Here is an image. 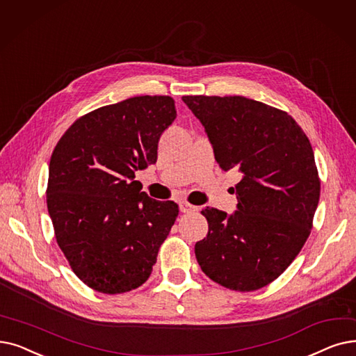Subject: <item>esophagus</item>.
Segmentation results:
<instances>
[{
	"label": "esophagus",
	"instance_id": "esophagus-1",
	"mask_svg": "<svg viewBox=\"0 0 356 356\" xmlns=\"http://www.w3.org/2000/svg\"><path fill=\"white\" fill-rule=\"evenodd\" d=\"M179 208H180V212H183V213H189V212L197 211V207H193V205H191L188 202H180Z\"/></svg>",
	"mask_w": 356,
	"mask_h": 356
}]
</instances>
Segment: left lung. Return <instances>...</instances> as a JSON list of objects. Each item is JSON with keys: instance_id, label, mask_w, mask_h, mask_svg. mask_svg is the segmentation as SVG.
<instances>
[{"instance_id": "8db88e82", "label": "left lung", "mask_w": 356, "mask_h": 356, "mask_svg": "<svg viewBox=\"0 0 356 356\" xmlns=\"http://www.w3.org/2000/svg\"><path fill=\"white\" fill-rule=\"evenodd\" d=\"M224 172L236 168L237 211L207 207L208 236L195 244L216 284L256 291L275 281L310 236L320 197L314 152L288 113L243 96H183Z\"/></svg>"}]
</instances>
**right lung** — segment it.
I'll return each mask as SVG.
<instances>
[{
  "mask_svg": "<svg viewBox=\"0 0 356 356\" xmlns=\"http://www.w3.org/2000/svg\"><path fill=\"white\" fill-rule=\"evenodd\" d=\"M168 96H140L75 120L56 144L46 202L74 273L103 293L141 286L179 207L141 192L136 170L157 161L161 134L176 119Z\"/></svg>",
  "mask_w": 356,
  "mask_h": 356,
  "instance_id": "1",
  "label": "right lung"
}]
</instances>
